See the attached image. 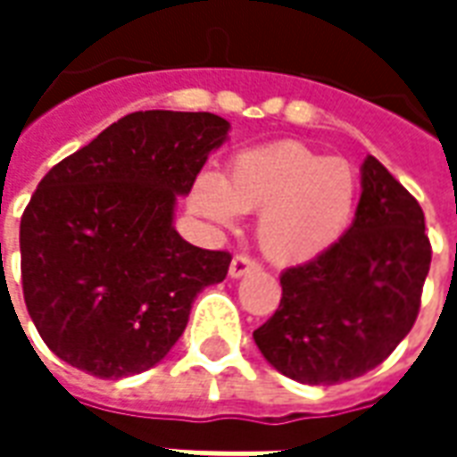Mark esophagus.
<instances>
[{
	"mask_svg": "<svg viewBox=\"0 0 457 457\" xmlns=\"http://www.w3.org/2000/svg\"><path fill=\"white\" fill-rule=\"evenodd\" d=\"M257 269V262H252L249 257H235L229 264V278H242L247 277L249 271Z\"/></svg>",
	"mask_w": 457,
	"mask_h": 457,
	"instance_id": "1",
	"label": "esophagus"
}]
</instances>
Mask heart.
<instances>
[{
  "instance_id": "b5f03b06",
  "label": "heart",
  "mask_w": 457,
  "mask_h": 457,
  "mask_svg": "<svg viewBox=\"0 0 457 457\" xmlns=\"http://www.w3.org/2000/svg\"><path fill=\"white\" fill-rule=\"evenodd\" d=\"M354 203L353 166L298 141L242 151L225 179L203 173L190 190V208L215 228H235L239 212L259 210V247L278 264L326 254L350 228Z\"/></svg>"
}]
</instances>
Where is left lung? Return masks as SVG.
<instances>
[{"label": "left lung", "instance_id": "left-lung-1", "mask_svg": "<svg viewBox=\"0 0 457 457\" xmlns=\"http://www.w3.org/2000/svg\"><path fill=\"white\" fill-rule=\"evenodd\" d=\"M350 229L326 254L281 274V303L254 330L274 370L337 384L382 364L409 336L431 267L423 210L374 156L360 169Z\"/></svg>", "mask_w": 457, "mask_h": 457}]
</instances>
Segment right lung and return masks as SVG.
I'll list each match as a JSON object with an SVG mask.
<instances>
[{"mask_svg": "<svg viewBox=\"0 0 457 457\" xmlns=\"http://www.w3.org/2000/svg\"><path fill=\"white\" fill-rule=\"evenodd\" d=\"M228 139L218 114L131 112L46 173L19 229L21 281L63 362L103 379L146 372L183 336L200 291L228 277V252L173 228L179 198Z\"/></svg>", "mask_w": 457, "mask_h": 457, "instance_id": "right-lung-1", "label": "right lung"}]
</instances>
